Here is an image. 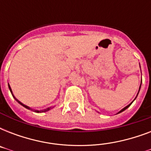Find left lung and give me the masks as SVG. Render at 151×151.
Masks as SVG:
<instances>
[{
	"instance_id": "8db88e82",
	"label": "left lung",
	"mask_w": 151,
	"mask_h": 151,
	"mask_svg": "<svg viewBox=\"0 0 151 151\" xmlns=\"http://www.w3.org/2000/svg\"><path fill=\"white\" fill-rule=\"evenodd\" d=\"M140 87H141V84H140V86H139V90H140ZM138 94H139V92H138ZM138 94H137V96H138ZM137 96H136V97H137ZM136 98H135V99H136ZM135 99H134V100H135ZM132 102H133V101H132ZM132 102L131 103H130V104H129V105L128 106H125V107H124L123 108V109H122V110H121L119 111V112L117 113V114H119V113H122V112H123V111H124V110H125L127 109V108L128 107H129V106H131V104L132 103Z\"/></svg>"
}]
</instances>
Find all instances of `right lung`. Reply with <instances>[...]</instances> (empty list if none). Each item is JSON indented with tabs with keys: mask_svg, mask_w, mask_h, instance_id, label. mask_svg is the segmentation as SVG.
I'll list each match as a JSON object with an SVG mask.
<instances>
[{
	"mask_svg": "<svg viewBox=\"0 0 151 151\" xmlns=\"http://www.w3.org/2000/svg\"><path fill=\"white\" fill-rule=\"evenodd\" d=\"M8 88H9V89H10V92H12V88H11V87H10V85H9V84H8ZM12 96H13V94H12ZM13 97H14V98H15V97L14 96H13ZM16 99V100L18 101V103H19V104H21V105H22V106H24L25 108H27V109H29V110H32L31 108L29 107V106H27V105H24L23 103H21V102H20V101L18 100L17 99ZM50 109H51V107H49V108H47V109H45V110H34V111H35V112H37V113L46 112V111H48V110H50Z\"/></svg>",
	"mask_w": 151,
	"mask_h": 151,
	"instance_id": "obj_1",
	"label": "right lung"
}]
</instances>
